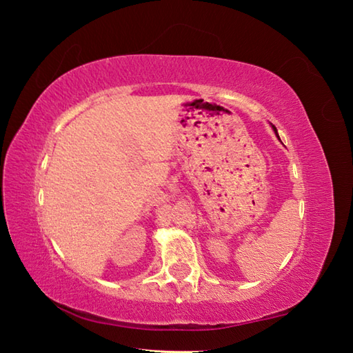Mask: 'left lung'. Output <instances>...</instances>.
Instances as JSON below:
<instances>
[{
  "mask_svg": "<svg viewBox=\"0 0 353 353\" xmlns=\"http://www.w3.org/2000/svg\"><path fill=\"white\" fill-rule=\"evenodd\" d=\"M273 130H274V133L277 134V130H276V127H274V125H273Z\"/></svg>",
  "mask_w": 353,
  "mask_h": 353,
  "instance_id": "8db88e82",
  "label": "left lung"
}]
</instances>
